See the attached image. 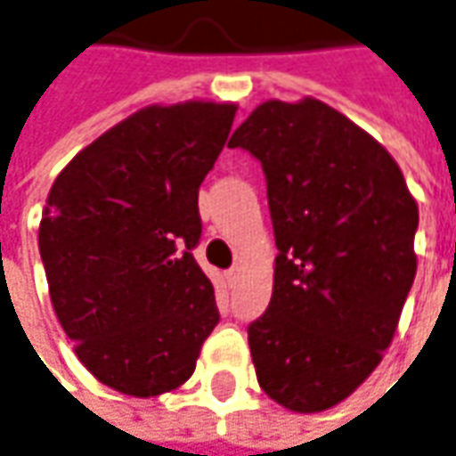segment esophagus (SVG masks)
I'll return each mask as SVG.
<instances>
[{"label": "esophagus", "instance_id": "34e87169", "mask_svg": "<svg viewBox=\"0 0 456 456\" xmlns=\"http://www.w3.org/2000/svg\"><path fill=\"white\" fill-rule=\"evenodd\" d=\"M240 271H243V268H240V265L235 264L233 268H231V271H228V273H225V278H228V283H235V281H238V278H240Z\"/></svg>", "mask_w": 456, "mask_h": 456}]
</instances>
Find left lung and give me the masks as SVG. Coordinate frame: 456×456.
Listing matches in <instances>:
<instances>
[{
	"label": "left lung",
	"mask_w": 456,
	"mask_h": 456,
	"mask_svg": "<svg viewBox=\"0 0 456 456\" xmlns=\"http://www.w3.org/2000/svg\"><path fill=\"white\" fill-rule=\"evenodd\" d=\"M261 160L276 235L273 293L248 326L258 384L314 414L362 387L417 276L419 208L399 165L321 100H268L228 142Z\"/></svg>",
	"instance_id": "left-lung-1"
}]
</instances>
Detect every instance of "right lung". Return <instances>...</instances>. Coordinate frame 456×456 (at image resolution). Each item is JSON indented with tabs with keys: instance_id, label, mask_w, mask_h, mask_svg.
Here are the masks:
<instances>
[{
	"instance_id": "right-lung-1",
	"label": "right lung",
	"mask_w": 456,
	"mask_h": 456,
	"mask_svg": "<svg viewBox=\"0 0 456 456\" xmlns=\"http://www.w3.org/2000/svg\"><path fill=\"white\" fill-rule=\"evenodd\" d=\"M235 110L203 100L142 107L52 183L39 223L52 306L79 362L115 392L178 389L221 319L192 248L203 231L198 188Z\"/></svg>"
}]
</instances>
